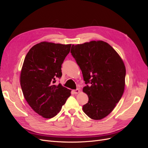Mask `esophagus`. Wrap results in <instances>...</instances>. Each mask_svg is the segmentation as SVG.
<instances>
[{"mask_svg": "<svg viewBox=\"0 0 148 148\" xmlns=\"http://www.w3.org/2000/svg\"><path fill=\"white\" fill-rule=\"evenodd\" d=\"M79 92H80V90H79V89H75V90L73 91V92L74 94H75V95H77V94H78Z\"/></svg>", "mask_w": 148, "mask_h": 148, "instance_id": "obj_1", "label": "esophagus"}]
</instances>
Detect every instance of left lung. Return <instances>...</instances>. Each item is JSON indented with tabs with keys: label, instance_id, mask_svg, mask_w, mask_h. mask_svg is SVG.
Wrapping results in <instances>:
<instances>
[{
	"label": "left lung",
	"instance_id": "1",
	"mask_svg": "<svg viewBox=\"0 0 148 148\" xmlns=\"http://www.w3.org/2000/svg\"><path fill=\"white\" fill-rule=\"evenodd\" d=\"M71 53L82 70L88 102L83 110L89 118L101 120L114 110L125 86L126 69L119 53L108 43L91 41L72 45Z\"/></svg>",
	"mask_w": 148,
	"mask_h": 148
}]
</instances>
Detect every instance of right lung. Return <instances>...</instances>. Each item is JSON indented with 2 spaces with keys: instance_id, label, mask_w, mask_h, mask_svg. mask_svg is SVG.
<instances>
[{
  "instance_id": "obj_1",
  "label": "right lung",
  "mask_w": 148,
  "mask_h": 148,
  "mask_svg": "<svg viewBox=\"0 0 148 148\" xmlns=\"http://www.w3.org/2000/svg\"><path fill=\"white\" fill-rule=\"evenodd\" d=\"M71 46L41 42L25 58L20 74L22 91L29 106L44 118L55 117L71 95L70 89L54 84L62 77V64Z\"/></svg>"
}]
</instances>
